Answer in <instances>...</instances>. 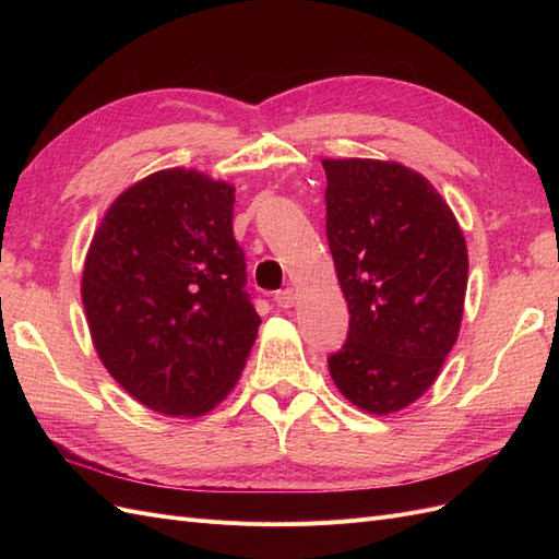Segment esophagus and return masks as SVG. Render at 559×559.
I'll use <instances>...</instances> for the list:
<instances>
[{
  "label": "esophagus",
  "instance_id": "obj_1",
  "mask_svg": "<svg viewBox=\"0 0 559 559\" xmlns=\"http://www.w3.org/2000/svg\"><path fill=\"white\" fill-rule=\"evenodd\" d=\"M275 302L282 308V310H289L296 306V294L294 289H284V292H277L275 296Z\"/></svg>",
  "mask_w": 559,
  "mask_h": 559
}]
</instances>
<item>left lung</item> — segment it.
Instances as JSON below:
<instances>
[{"label": "left lung", "mask_w": 559, "mask_h": 559, "mask_svg": "<svg viewBox=\"0 0 559 559\" xmlns=\"http://www.w3.org/2000/svg\"><path fill=\"white\" fill-rule=\"evenodd\" d=\"M326 235L349 308L331 378L370 415L408 408L460 337L468 251L436 186L378 158H324Z\"/></svg>", "instance_id": "obj_1"}]
</instances>
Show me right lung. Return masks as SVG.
<instances>
[{
	"mask_svg": "<svg viewBox=\"0 0 559 559\" xmlns=\"http://www.w3.org/2000/svg\"><path fill=\"white\" fill-rule=\"evenodd\" d=\"M235 186L167 167L118 195L81 273L99 361L148 411L193 419L238 384L261 317L233 235Z\"/></svg>",
	"mask_w": 559,
	"mask_h": 559,
	"instance_id": "add662e5",
	"label": "right lung"
}]
</instances>
